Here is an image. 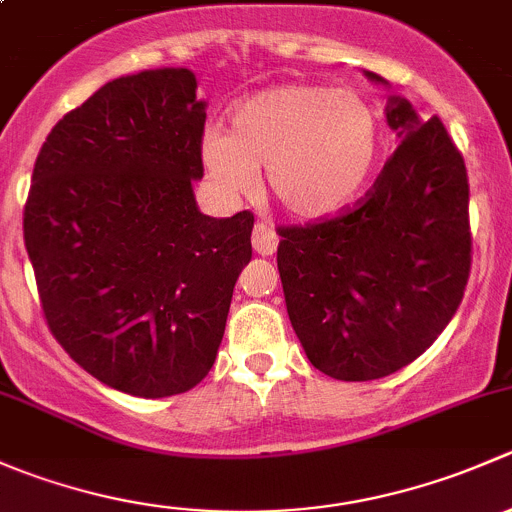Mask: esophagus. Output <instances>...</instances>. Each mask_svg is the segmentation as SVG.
Segmentation results:
<instances>
[{"mask_svg":"<svg viewBox=\"0 0 512 512\" xmlns=\"http://www.w3.org/2000/svg\"><path fill=\"white\" fill-rule=\"evenodd\" d=\"M277 242H280V237H277V232L272 230L270 223L255 225V230H252V247H255V252H260V255H272V252L277 250Z\"/></svg>","mask_w":512,"mask_h":512,"instance_id":"esophagus-1","label":"esophagus"}]
</instances>
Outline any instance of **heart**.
<instances>
[{"mask_svg": "<svg viewBox=\"0 0 512 512\" xmlns=\"http://www.w3.org/2000/svg\"><path fill=\"white\" fill-rule=\"evenodd\" d=\"M379 113L369 98L322 84H280L257 91L235 108L230 136L203 138V163L227 195L255 185L265 168L267 188L294 218L342 213L369 180L379 156Z\"/></svg>", "mask_w": 512, "mask_h": 512, "instance_id": "b5f03b06", "label": "heart"}]
</instances>
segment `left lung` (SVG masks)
Instances as JSON below:
<instances>
[{
	"instance_id": "1",
	"label": "left lung",
	"mask_w": 512,
	"mask_h": 512,
	"mask_svg": "<svg viewBox=\"0 0 512 512\" xmlns=\"http://www.w3.org/2000/svg\"><path fill=\"white\" fill-rule=\"evenodd\" d=\"M386 121L401 143L364 198L277 230L289 322L314 369L339 381L381 379L418 359L471 275L461 151L441 118L423 123L404 98H391Z\"/></svg>"
}]
</instances>
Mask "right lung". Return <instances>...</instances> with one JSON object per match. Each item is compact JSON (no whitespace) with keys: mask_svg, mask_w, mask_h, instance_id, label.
I'll return each instance as SVG.
<instances>
[{"mask_svg":"<svg viewBox=\"0 0 512 512\" xmlns=\"http://www.w3.org/2000/svg\"><path fill=\"white\" fill-rule=\"evenodd\" d=\"M188 69L108 81L36 156L24 245L56 342L111 389L190 391L213 369L252 257L250 210H198L205 103Z\"/></svg>","mask_w":512,"mask_h":512,"instance_id":"obj_1","label":"right lung"}]
</instances>
